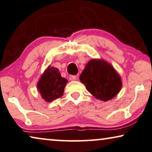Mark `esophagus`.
Returning a JSON list of instances; mask_svg holds the SVG:
<instances>
[{"mask_svg":"<svg viewBox=\"0 0 152 152\" xmlns=\"http://www.w3.org/2000/svg\"><path fill=\"white\" fill-rule=\"evenodd\" d=\"M76 79H77V77L75 75H70L69 76V80H71V81L76 80Z\"/></svg>","mask_w":152,"mask_h":152,"instance_id":"1","label":"esophagus"}]
</instances>
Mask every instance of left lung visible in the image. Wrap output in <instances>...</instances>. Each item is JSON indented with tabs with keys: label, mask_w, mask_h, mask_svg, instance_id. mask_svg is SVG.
Listing matches in <instances>:
<instances>
[{
	"label": "left lung",
	"mask_w": 152,
	"mask_h": 152,
	"mask_svg": "<svg viewBox=\"0 0 152 152\" xmlns=\"http://www.w3.org/2000/svg\"><path fill=\"white\" fill-rule=\"evenodd\" d=\"M79 79L90 94L103 101L113 99L122 88L120 75L111 64L104 60H90Z\"/></svg>",
	"instance_id": "8db88e82"
}]
</instances>
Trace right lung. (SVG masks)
Returning <instances> with one entry per match:
<instances>
[{
	"label": "right lung",
	"mask_w": 152,
	"mask_h": 152,
	"mask_svg": "<svg viewBox=\"0 0 152 152\" xmlns=\"http://www.w3.org/2000/svg\"><path fill=\"white\" fill-rule=\"evenodd\" d=\"M67 79L62 77L58 69L49 66L37 84L39 92L47 102L62 97Z\"/></svg>",
	"instance_id": "add662e5"
}]
</instances>
